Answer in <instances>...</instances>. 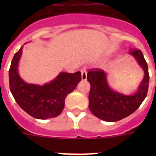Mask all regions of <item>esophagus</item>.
<instances>
[{
    "label": "esophagus",
    "instance_id": "obj_1",
    "mask_svg": "<svg viewBox=\"0 0 156 156\" xmlns=\"http://www.w3.org/2000/svg\"><path fill=\"white\" fill-rule=\"evenodd\" d=\"M81 73H82V79L83 80H86L87 79V69L85 67H83L81 69Z\"/></svg>",
    "mask_w": 156,
    "mask_h": 156
}]
</instances>
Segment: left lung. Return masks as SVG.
<instances>
[{"label": "left lung", "instance_id": "8db88e82", "mask_svg": "<svg viewBox=\"0 0 156 156\" xmlns=\"http://www.w3.org/2000/svg\"><path fill=\"white\" fill-rule=\"evenodd\" d=\"M138 64L144 70V78L138 91L131 95H125L109 88L104 71L101 69H90L87 78L90 84L89 108L98 118L105 121H117L137 110L147 95L149 73L147 61L141 50H131Z\"/></svg>", "mask_w": 156, "mask_h": 156}]
</instances>
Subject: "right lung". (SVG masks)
<instances>
[{"mask_svg":"<svg viewBox=\"0 0 156 156\" xmlns=\"http://www.w3.org/2000/svg\"><path fill=\"white\" fill-rule=\"evenodd\" d=\"M22 48L11 62L9 79V89L17 104L33 117L48 119L61 114L66 96L76 88L82 79L81 72L61 73L50 83L44 86L24 83L18 73V64Z\"/></svg>","mask_w":156,"mask_h":156,"instance_id":"1","label":"right lung"}]
</instances>
